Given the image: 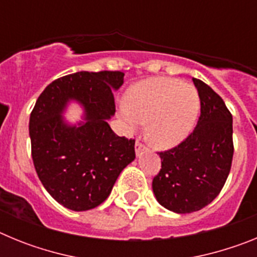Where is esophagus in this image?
Here are the masks:
<instances>
[{"label": "esophagus", "mask_w": 257, "mask_h": 257, "mask_svg": "<svg viewBox=\"0 0 257 257\" xmlns=\"http://www.w3.org/2000/svg\"><path fill=\"white\" fill-rule=\"evenodd\" d=\"M145 147L144 145L142 144V143H139V142H136V144H135V152H136V156H139L140 153H142V152H144L145 151Z\"/></svg>", "instance_id": "obj_1"}]
</instances>
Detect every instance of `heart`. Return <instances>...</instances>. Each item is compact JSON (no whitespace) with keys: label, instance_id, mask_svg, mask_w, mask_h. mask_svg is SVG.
<instances>
[{"label":"heart","instance_id":"b5f03b06","mask_svg":"<svg viewBox=\"0 0 257 257\" xmlns=\"http://www.w3.org/2000/svg\"><path fill=\"white\" fill-rule=\"evenodd\" d=\"M197 88L180 79L151 77L128 90L119 114L130 131L147 122L145 136L154 148L167 151L187 139L198 119Z\"/></svg>","mask_w":257,"mask_h":257}]
</instances>
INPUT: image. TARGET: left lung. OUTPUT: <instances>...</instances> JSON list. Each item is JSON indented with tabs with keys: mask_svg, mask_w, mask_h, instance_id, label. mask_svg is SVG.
<instances>
[{
	"mask_svg": "<svg viewBox=\"0 0 257 257\" xmlns=\"http://www.w3.org/2000/svg\"><path fill=\"white\" fill-rule=\"evenodd\" d=\"M201 99L196 128L178 147L161 152L162 169L152 188L161 206L190 213L207 206L222 189L233 160V117L221 97L193 78Z\"/></svg>",
	"mask_w": 257,
	"mask_h": 257,
	"instance_id": "left-lung-1",
	"label": "left lung"
}]
</instances>
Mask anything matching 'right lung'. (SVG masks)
Returning a JSON list of instances; mask_svg holds the SVG:
<instances>
[{
  "mask_svg": "<svg viewBox=\"0 0 257 257\" xmlns=\"http://www.w3.org/2000/svg\"><path fill=\"white\" fill-rule=\"evenodd\" d=\"M122 72H77L55 79L38 96L29 118L32 158L41 183L61 206L87 211L103 203L122 170L135 160V140L115 135L113 91ZM84 112L72 124L69 103Z\"/></svg>",
  "mask_w": 257,
  "mask_h": 257,
  "instance_id": "obj_1",
  "label": "right lung"
}]
</instances>
